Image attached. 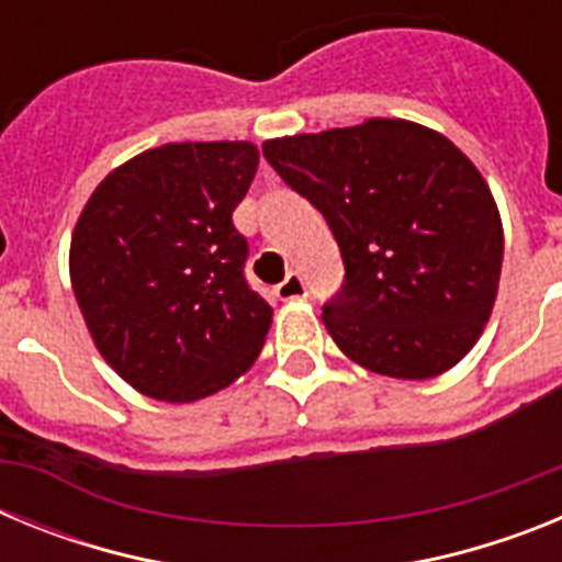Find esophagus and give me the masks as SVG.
<instances>
[{
  "label": "esophagus",
  "instance_id": "obj_1",
  "mask_svg": "<svg viewBox=\"0 0 562 562\" xmlns=\"http://www.w3.org/2000/svg\"><path fill=\"white\" fill-rule=\"evenodd\" d=\"M276 295L281 301H295V297H306V281L297 272H290V276L276 286Z\"/></svg>",
  "mask_w": 562,
  "mask_h": 562
}]
</instances>
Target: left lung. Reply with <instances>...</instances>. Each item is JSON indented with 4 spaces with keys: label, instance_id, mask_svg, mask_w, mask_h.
Here are the masks:
<instances>
[{
    "label": "left lung",
    "instance_id": "obj_1",
    "mask_svg": "<svg viewBox=\"0 0 562 562\" xmlns=\"http://www.w3.org/2000/svg\"><path fill=\"white\" fill-rule=\"evenodd\" d=\"M261 151L340 245L346 284L324 306L337 349L396 380L464 360L493 315L504 261L498 205L473 160L402 117L272 137Z\"/></svg>",
    "mask_w": 562,
    "mask_h": 562
}]
</instances>
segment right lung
<instances>
[{
	"mask_svg": "<svg viewBox=\"0 0 562 562\" xmlns=\"http://www.w3.org/2000/svg\"><path fill=\"white\" fill-rule=\"evenodd\" d=\"M258 168L247 140L166 143L103 177L69 241V281L103 360L134 391L196 402L250 369L272 324L233 227Z\"/></svg>",
	"mask_w": 562,
	"mask_h": 562,
	"instance_id": "add662e5",
	"label": "right lung"
}]
</instances>
